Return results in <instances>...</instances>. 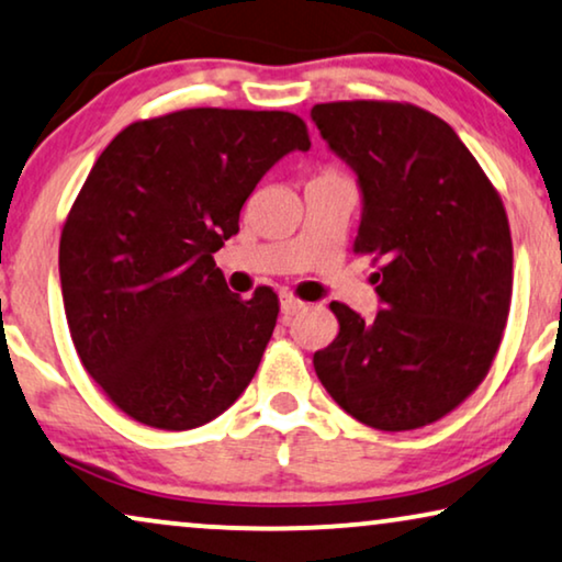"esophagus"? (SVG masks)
I'll list each match as a JSON object with an SVG mask.
<instances>
[{
	"mask_svg": "<svg viewBox=\"0 0 562 562\" xmlns=\"http://www.w3.org/2000/svg\"><path fill=\"white\" fill-rule=\"evenodd\" d=\"M303 308H305V303H303V301H297L295 295H290V293L282 295V301H280V311H282V316H285V318L295 316V313H301Z\"/></svg>",
	"mask_w": 562,
	"mask_h": 562,
	"instance_id": "1",
	"label": "esophagus"
}]
</instances>
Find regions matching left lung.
<instances>
[{"label": "left lung", "mask_w": 562, "mask_h": 562, "mask_svg": "<svg viewBox=\"0 0 562 562\" xmlns=\"http://www.w3.org/2000/svg\"><path fill=\"white\" fill-rule=\"evenodd\" d=\"M321 138L362 192L355 251L375 318L331 303L339 334L313 355L328 395L357 422L408 431L458 408L496 357L512 305V231L488 177L442 117L401 102H326Z\"/></svg>", "instance_id": "obj_1"}]
</instances>
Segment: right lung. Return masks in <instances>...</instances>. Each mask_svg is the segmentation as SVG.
I'll use <instances>...</instances> for the list:
<instances>
[{
	"label": "right lung",
	"instance_id": "1",
	"mask_svg": "<svg viewBox=\"0 0 562 562\" xmlns=\"http://www.w3.org/2000/svg\"><path fill=\"white\" fill-rule=\"evenodd\" d=\"M308 148L293 112L192 108L138 120L94 161L58 274L81 364L131 418L194 429L251 383L280 303L231 293L213 254L259 179Z\"/></svg>",
	"mask_w": 562,
	"mask_h": 562
}]
</instances>
